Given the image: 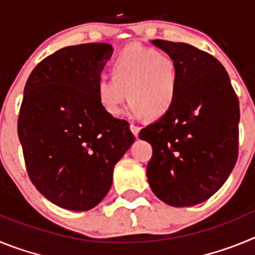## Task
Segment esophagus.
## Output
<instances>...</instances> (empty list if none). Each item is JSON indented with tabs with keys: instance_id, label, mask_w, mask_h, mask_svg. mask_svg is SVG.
<instances>
[{
	"instance_id": "esophagus-1",
	"label": "esophagus",
	"mask_w": 255,
	"mask_h": 255,
	"mask_svg": "<svg viewBox=\"0 0 255 255\" xmlns=\"http://www.w3.org/2000/svg\"><path fill=\"white\" fill-rule=\"evenodd\" d=\"M130 129H131V131L134 132V135H135V136H138L139 131H140V128H139V126L136 125V124L131 123V125H130Z\"/></svg>"
}]
</instances>
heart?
I'll return each mask as SVG.
<instances>
[{
	"mask_svg": "<svg viewBox=\"0 0 255 255\" xmlns=\"http://www.w3.org/2000/svg\"><path fill=\"white\" fill-rule=\"evenodd\" d=\"M112 76L97 80L96 93L101 106L111 116H119L129 97V114L141 117L166 114L177 93L176 62L168 53L131 44L124 48L111 64Z\"/></svg>",
	"mask_w": 255,
	"mask_h": 255,
	"instance_id": "1",
	"label": "heart"
}]
</instances>
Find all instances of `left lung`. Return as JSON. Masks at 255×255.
Segmentation results:
<instances>
[{
    "label": "left lung",
    "instance_id": "obj_1",
    "mask_svg": "<svg viewBox=\"0 0 255 255\" xmlns=\"http://www.w3.org/2000/svg\"><path fill=\"white\" fill-rule=\"evenodd\" d=\"M175 60L177 93L158 121L139 136L149 141L152 191L173 207L199 204L224 185L239 154V100L227 71L207 52L154 39Z\"/></svg>",
    "mask_w": 255,
    "mask_h": 255
}]
</instances>
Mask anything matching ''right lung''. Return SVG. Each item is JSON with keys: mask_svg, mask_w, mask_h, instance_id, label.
Masks as SVG:
<instances>
[{"mask_svg": "<svg viewBox=\"0 0 255 255\" xmlns=\"http://www.w3.org/2000/svg\"><path fill=\"white\" fill-rule=\"evenodd\" d=\"M112 53L107 43L58 49L29 75L17 134L33 185L49 202L88 211L106 197L114 167L135 140L129 123L108 115L96 93Z\"/></svg>", "mask_w": 255, "mask_h": 255, "instance_id": "add662e5", "label": "right lung"}]
</instances>
